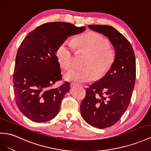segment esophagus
Here are the masks:
<instances>
[{
	"label": "esophagus",
	"instance_id": "1",
	"mask_svg": "<svg viewBox=\"0 0 151 151\" xmlns=\"http://www.w3.org/2000/svg\"><path fill=\"white\" fill-rule=\"evenodd\" d=\"M78 86V84L76 83H71L70 84V86H71V87H75V86Z\"/></svg>",
	"mask_w": 151,
	"mask_h": 151
}]
</instances>
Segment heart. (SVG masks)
Returning a JSON list of instances; mask_svg holds the SVG:
<instances>
[{
	"mask_svg": "<svg viewBox=\"0 0 151 151\" xmlns=\"http://www.w3.org/2000/svg\"><path fill=\"white\" fill-rule=\"evenodd\" d=\"M105 37L96 32H88L73 40L64 41L57 50V57L62 67L70 69L74 64L73 55L77 50L89 54L84 66L73 68L64 76L68 81L88 82L95 78H101L109 71L115 60V52L109 47Z\"/></svg>",
	"mask_w": 151,
	"mask_h": 151,
	"instance_id": "b5f03b06",
	"label": "heart"
}]
</instances>
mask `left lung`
Listing matches in <instances>:
<instances>
[{
	"label": "left lung",
	"mask_w": 151,
	"mask_h": 151,
	"mask_svg": "<svg viewBox=\"0 0 151 151\" xmlns=\"http://www.w3.org/2000/svg\"><path fill=\"white\" fill-rule=\"evenodd\" d=\"M88 27L109 38L115 50L111 67L103 78L86 88V96L80 106L84 121L103 129L115 124L129 106L136 78L135 55L130 42L112 27Z\"/></svg>",
	"instance_id": "left-lung-1"
}]
</instances>
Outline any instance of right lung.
Here are the masks:
<instances>
[{
	"instance_id": "add662e5",
	"label": "right lung",
	"mask_w": 151,
	"mask_h": 151,
	"mask_svg": "<svg viewBox=\"0 0 151 151\" xmlns=\"http://www.w3.org/2000/svg\"><path fill=\"white\" fill-rule=\"evenodd\" d=\"M85 27L65 22H51L37 27L28 34L18 48L13 74V89L21 112L36 122L48 121L58 114L68 82L57 88L61 80L58 47L68 37L82 33Z\"/></svg>"
}]
</instances>
